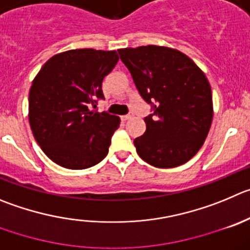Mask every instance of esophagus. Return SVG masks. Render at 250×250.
I'll return each instance as SVG.
<instances>
[{
    "instance_id": "obj_1",
    "label": "esophagus",
    "mask_w": 250,
    "mask_h": 250,
    "mask_svg": "<svg viewBox=\"0 0 250 250\" xmlns=\"http://www.w3.org/2000/svg\"><path fill=\"white\" fill-rule=\"evenodd\" d=\"M132 117H133V113H128V114H125V116H122V120L123 121H129Z\"/></svg>"
}]
</instances>
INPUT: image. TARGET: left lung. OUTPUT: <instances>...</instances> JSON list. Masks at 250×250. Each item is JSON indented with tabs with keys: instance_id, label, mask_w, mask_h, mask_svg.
I'll list each match as a JSON object with an SVG mask.
<instances>
[{
	"instance_id": "8db88e82",
	"label": "left lung",
	"mask_w": 250,
	"mask_h": 250,
	"mask_svg": "<svg viewBox=\"0 0 250 250\" xmlns=\"http://www.w3.org/2000/svg\"><path fill=\"white\" fill-rule=\"evenodd\" d=\"M141 96L153 107L137 153L155 167L185 164L204 144L213 117L211 86L188 55L159 45L118 49Z\"/></svg>"
}]
</instances>
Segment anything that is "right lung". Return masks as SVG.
<instances>
[{"instance_id": "1", "label": "right lung", "mask_w": 250, "mask_h": 250, "mask_svg": "<svg viewBox=\"0 0 250 250\" xmlns=\"http://www.w3.org/2000/svg\"><path fill=\"white\" fill-rule=\"evenodd\" d=\"M118 62L116 50L72 49L51 57L29 91V125L46 157L62 167L87 169L108 153L120 117L97 112L102 81Z\"/></svg>"}]
</instances>
